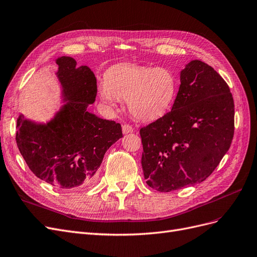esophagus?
I'll use <instances>...</instances> for the list:
<instances>
[{"label":"esophagus","instance_id":"esophagus-1","mask_svg":"<svg viewBox=\"0 0 257 257\" xmlns=\"http://www.w3.org/2000/svg\"><path fill=\"white\" fill-rule=\"evenodd\" d=\"M121 129H122V132H123V134H125V135L131 134V132L135 131L134 127H132L131 125H129V123H123V125L121 126Z\"/></svg>","mask_w":257,"mask_h":257}]
</instances>
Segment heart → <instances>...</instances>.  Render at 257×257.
I'll return each mask as SVG.
<instances>
[{
  "instance_id": "b5f03b06",
  "label": "heart",
  "mask_w": 257,
  "mask_h": 257,
  "mask_svg": "<svg viewBox=\"0 0 257 257\" xmlns=\"http://www.w3.org/2000/svg\"><path fill=\"white\" fill-rule=\"evenodd\" d=\"M178 77L168 68L118 64L104 74L100 97L114 104L126 99L131 115L151 121L164 116L173 107L178 92Z\"/></svg>"
}]
</instances>
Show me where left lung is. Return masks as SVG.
<instances>
[{
    "label": "left lung",
    "mask_w": 257,
    "mask_h": 257,
    "mask_svg": "<svg viewBox=\"0 0 257 257\" xmlns=\"http://www.w3.org/2000/svg\"><path fill=\"white\" fill-rule=\"evenodd\" d=\"M180 81L172 111L140 129L144 177L163 193L204 181L234 136V100L221 76L193 60L181 71Z\"/></svg>",
    "instance_id": "obj_1"
}]
</instances>
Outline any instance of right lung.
<instances>
[{
  "instance_id": "obj_1",
  "label": "right lung",
  "mask_w": 257,
  "mask_h": 257,
  "mask_svg": "<svg viewBox=\"0 0 257 257\" xmlns=\"http://www.w3.org/2000/svg\"><path fill=\"white\" fill-rule=\"evenodd\" d=\"M56 63L69 101L46 125L19 116L16 142L38 178L62 189L79 188L96 180L106 151L122 137L121 126L87 110L97 94L96 77L90 68H76L75 59L65 56Z\"/></svg>"
}]
</instances>
